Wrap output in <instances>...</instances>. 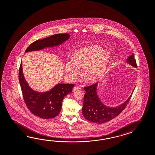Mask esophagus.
<instances>
[{
  "instance_id": "esophagus-1",
  "label": "esophagus",
  "mask_w": 155,
  "mask_h": 155,
  "mask_svg": "<svg viewBox=\"0 0 155 155\" xmlns=\"http://www.w3.org/2000/svg\"><path fill=\"white\" fill-rule=\"evenodd\" d=\"M79 88H80V87H78V86H75V87H73V91H76V90H79Z\"/></svg>"
}]
</instances>
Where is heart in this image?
I'll return each instance as SVG.
<instances>
[{
    "label": "heart",
    "mask_w": 155,
    "mask_h": 155,
    "mask_svg": "<svg viewBox=\"0 0 155 155\" xmlns=\"http://www.w3.org/2000/svg\"><path fill=\"white\" fill-rule=\"evenodd\" d=\"M110 55L97 46H91L77 50L72 58L71 63L65 66V71L70 76H75L76 68L82 69V76L88 82L94 83L102 77L109 64Z\"/></svg>",
    "instance_id": "1"
}]
</instances>
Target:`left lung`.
<instances>
[{"label":"left lung","mask_w":155,"mask_h":155,"mask_svg":"<svg viewBox=\"0 0 155 155\" xmlns=\"http://www.w3.org/2000/svg\"><path fill=\"white\" fill-rule=\"evenodd\" d=\"M127 63L134 67H137L133 53L127 59ZM97 84L96 83L84 87L86 94L83 98L82 114L87 120L101 124L112 120L119 115L128 105L132 94L120 105L114 107H109L104 105L98 98L96 91Z\"/></svg>","instance_id":"1"}]
</instances>
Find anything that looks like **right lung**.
I'll use <instances>...</instances> for the list:
<instances>
[{
    "label": "right lung",
    "instance_id": "add662e5",
    "mask_svg": "<svg viewBox=\"0 0 155 155\" xmlns=\"http://www.w3.org/2000/svg\"><path fill=\"white\" fill-rule=\"evenodd\" d=\"M70 37L68 34L54 35L42 40L32 42L25 53L44 49L48 47L59 45ZM18 79L22 92L23 97L27 108L35 115L42 119L55 117L61 112L62 101L65 96L72 92L73 84L59 83L49 91L38 92L28 86L22 71V62L19 67Z\"/></svg>",
    "mask_w": 155,
    "mask_h": 155
}]
</instances>
